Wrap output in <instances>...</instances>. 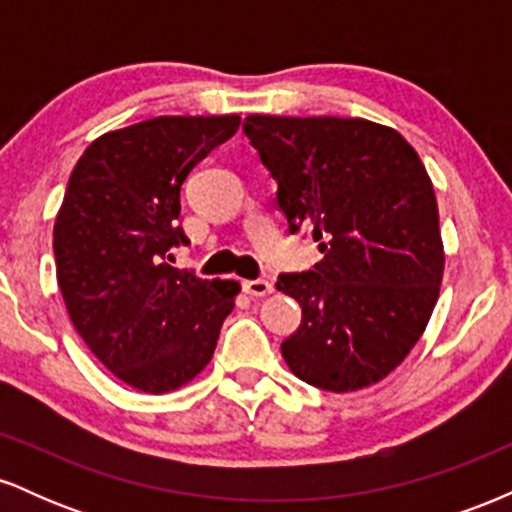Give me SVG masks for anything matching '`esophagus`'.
Instances as JSON below:
<instances>
[{"instance_id": "esophagus-1", "label": "esophagus", "mask_w": 512, "mask_h": 512, "mask_svg": "<svg viewBox=\"0 0 512 512\" xmlns=\"http://www.w3.org/2000/svg\"><path fill=\"white\" fill-rule=\"evenodd\" d=\"M243 291L252 298H264L274 291V286L264 279H250V281H243Z\"/></svg>"}]
</instances>
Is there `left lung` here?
<instances>
[{
	"mask_svg": "<svg viewBox=\"0 0 512 512\" xmlns=\"http://www.w3.org/2000/svg\"><path fill=\"white\" fill-rule=\"evenodd\" d=\"M243 132L279 182L289 231H308L325 255L276 281L303 310L281 344L286 366L330 392L380 383L421 339L443 281L424 163L397 129L363 117L248 115Z\"/></svg>",
	"mask_w": 512,
	"mask_h": 512,
	"instance_id": "obj_1",
	"label": "left lung"
}]
</instances>
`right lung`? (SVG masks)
Instances as JSON below:
<instances>
[{
  "label": "right lung",
  "instance_id": "1",
  "mask_svg": "<svg viewBox=\"0 0 512 512\" xmlns=\"http://www.w3.org/2000/svg\"><path fill=\"white\" fill-rule=\"evenodd\" d=\"M238 125V115H161L101 134L57 211L52 248L69 320L120 383L146 395L192 383L236 305L238 281L199 279L166 257L187 243L175 226L182 182Z\"/></svg>",
  "mask_w": 512,
  "mask_h": 512
}]
</instances>
